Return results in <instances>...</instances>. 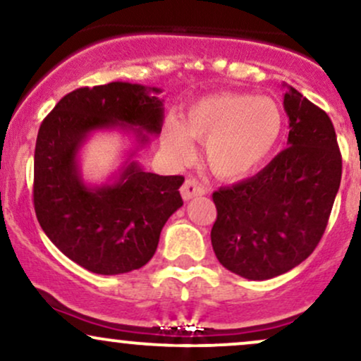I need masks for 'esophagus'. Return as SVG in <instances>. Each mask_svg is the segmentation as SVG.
I'll use <instances>...</instances> for the list:
<instances>
[{
  "instance_id": "34e87169",
  "label": "esophagus",
  "mask_w": 361,
  "mask_h": 361,
  "mask_svg": "<svg viewBox=\"0 0 361 361\" xmlns=\"http://www.w3.org/2000/svg\"><path fill=\"white\" fill-rule=\"evenodd\" d=\"M180 192H181V197H183V200H192L195 197H202V195H205V188L198 183V181L188 178V180L183 183V186H181Z\"/></svg>"
}]
</instances>
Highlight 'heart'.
<instances>
[{"label": "heart", "instance_id": "b5f03b06", "mask_svg": "<svg viewBox=\"0 0 361 361\" xmlns=\"http://www.w3.org/2000/svg\"><path fill=\"white\" fill-rule=\"evenodd\" d=\"M283 111L275 100L251 93H217L200 98L183 120L168 118L163 144L176 159L192 154L190 139L205 142V161L222 180H241L256 171L279 146Z\"/></svg>", "mask_w": 361, "mask_h": 361}]
</instances>
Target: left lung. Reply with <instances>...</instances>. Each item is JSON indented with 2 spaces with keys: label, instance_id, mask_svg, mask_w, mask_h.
Returning a JSON list of instances; mask_svg holds the SVG:
<instances>
[{
  "label": "left lung",
  "instance_id": "8db88e82",
  "mask_svg": "<svg viewBox=\"0 0 361 361\" xmlns=\"http://www.w3.org/2000/svg\"><path fill=\"white\" fill-rule=\"evenodd\" d=\"M287 86V149L258 175L219 188L210 233L224 268L268 280L300 264L324 234L341 183L336 132L324 110Z\"/></svg>",
  "mask_w": 361,
  "mask_h": 361
}]
</instances>
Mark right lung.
<instances>
[{
    "mask_svg": "<svg viewBox=\"0 0 361 361\" xmlns=\"http://www.w3.org/2000/svg\"><path fill=\"white\" fill-rule=\"evenodd\" d=\"M161 88L114 81L66 94L39 128L34 207L47 238L69 259L98 275L139 270L154 256L161 229L183 205V176H159L134 156L159 135ZM132 133L136 146L102 185L82 178L79 151L94 131Z\"/></svg>",
    "mask_w": 361,
    "mask_h": 361,
    "instance_id": "right-lung-1",
    "label": "right lung"
}]
</instances>
